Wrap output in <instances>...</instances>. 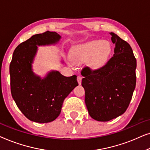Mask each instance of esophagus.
<instances>
[{
    "label": "esophagus",
    "instance_id": "esophagus-1",
    "mask_svg": "<svg viewBox=\"0 0 150 150\" xmlns=\"http://www.w3.org/2000/svg\"><path fill=\"white\" fill-rule=\"evenodd\" d=\"M82 78L81 76H78L77 77V81H78V83H79V85H81V83H82Z\"/></svg>",
    "mask_w": 150,
    "mask_h": 150
}]
</instances>
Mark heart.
<instances>
[{
  "label": "heart",
  "instance_id": "1",
  "mask_svg": "<svg viewBox=\"0 0 150 150\" xmlns=\"http://www.w3.org/2000/svg\"><path fill=\"white\" fill-rule=\"evenodd\" d=\"M111 53V46L108 41L93 40L76 47L71 54V59L75 63L87 61V64L92 69L103 66Z\"/></svg>",
  "mask_w": 150,
  "mask_h": 150
}]
</instances>
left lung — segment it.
<instances>
[{"instance_id": "left-lung-1", "label": "left lung", "mask_w": 150, "mask_h": 150, "mask_svg": "<svg viewBox=\"0 0 150 150\" xmlns=\"http://www.w3.org/2000/svg\"><path fill=\"white\" fill-rule=\"evenodd\" d=\"M110 34L115 44L113 57L99 69L86 67L82 71L86 106L89 115L99 122L124 113L136 86L137 60L132 48L114 33Z\"/></svg>"}]
</instances>
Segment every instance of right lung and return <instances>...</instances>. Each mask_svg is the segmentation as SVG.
Here are the masks:
<instances>
[{
    "instance_id": "right-lung-1",
    "label": "right lung",
    "mask_w": 150,
    "mask_h": 150,
    "mask_svg": "<svg viewBox=\"0 0 150 150\" xmlns=\"http://www.w3.org/2000/svg\"><path fill=\"white\" fill-rule=\"evenodd\" d=\"M60 39L56 32L36 34L18 45L13 52L9 66L11 95L24 116L33 122L56 120L65 98L79 85L76 75L66 77L58 71H51L41 79L32 70L38 46L55 44Z\"/></svg>"
}]
</instances>
